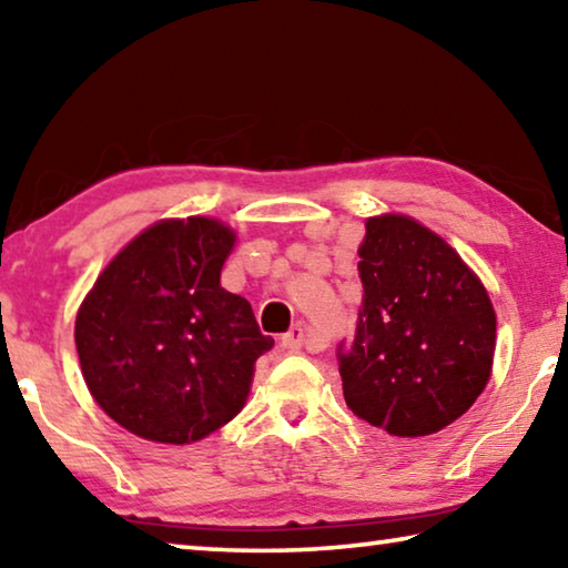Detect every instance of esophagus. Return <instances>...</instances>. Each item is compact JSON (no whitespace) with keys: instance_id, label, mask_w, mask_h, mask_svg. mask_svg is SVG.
<instances>
[{"instance_id":"obj_1","label":"esophagus","mask_w":568,"mask_h":568,"mask_svg":"<svg viewBox=\"0 0 568 568\" xmlns=\"http://www.w3.org/2000/svg\"><path fill=\"white\" fill-rule=\"evenodd\" d=\"M303 341H305V328H303L301 323H293L291 331L283 333L281 345H283L285 351H297L303 345Z\"/></svg>"}]
</instances>
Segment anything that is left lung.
<instances>
[{
	"label": "left lung",
	"mask_w": 568,
	"mask_h": 568,
	"mask_svg": "<svg viewBox=\"0 0 568 568\" xmlns=\"http://www.w3.org/2000/svg\"><path fill=\"white\" fill-rule=\"evenodd\" d=\"M358 255L363 311L335 353L345 403L393 436L436 434L491 376L494 305L456 250L406 215L371 217Z\"/></svg>",
	"instance_id": "obj_1"
}]
</instances>
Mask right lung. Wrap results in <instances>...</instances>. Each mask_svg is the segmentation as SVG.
Instances as JSON below:
<instances>
[{"label": "right lung", "instance_id": "right-lung-1", "mask_svg": "<svg viewBox=\"0 0 568 568\" xmlns=\"http://www.w3.org/2000/svg\"><path fill=\"white\" fill-rule=\"evenodd\" d=\"M235 233L210 217L148 227L104 267L74 323L82 376L112 420L190 444L237 416L273 348L253 307L220 285Z\"/></svg>", "mask_w": 568, "mask_h": 568}]
</instances>
